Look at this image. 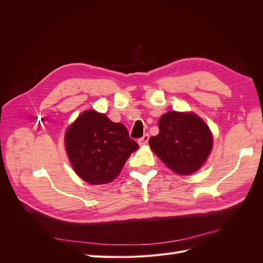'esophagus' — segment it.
<instances>
[{"label":"esophagus","instance_id":"obj_1","mask_svg":"<svg viewBox=\"0 0 263 263\" xmlns=\"http://www.w3.org/2000/svg\"><path fill=\"white\" fill-rule=\"evenodd\" d=\"M148 140H149V135L148 134H145L144 136H142L141 138L138 139V144L140 146H145L146 144H148Z\"/></svg>","mask_w":263,"mask_h":263}]
</instances>
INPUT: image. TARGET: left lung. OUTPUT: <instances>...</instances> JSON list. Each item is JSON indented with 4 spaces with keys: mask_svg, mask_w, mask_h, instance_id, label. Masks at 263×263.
<instances>
[{
    "mask_svg": "<svg viewBox=\"0 0 263 263\" xmlns=\"http://www.w3.org/2000/svg\"><path fill=\"white\" fill-rule=\"evenodd\" d=\"M149 145L168 168L186 176L206 161L213 137L209 126L195 114L171 110L159 119V134L150 137Z\"/></svg>",
    "mask_w": 263,
    "mask_h": 263,
    "instance_id": "8db88e82",
    "label": "left lung"
}]
</instances>
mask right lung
Masks as SVG:
<instances>
[{"label": "right lung", "instance_id": "right-lung-1", "mask_svg": "<svg viewBox=\"0 0 263 263\" xmlns=\"http://www.w3.org/2000/svg\"><path fill=\"white\" fill-rule=\"evenodd\" d=\"M65 141L78 176L97 185L116 179L130 154L139 148L123 124L94 110L78 117L67 130Z\"/></svg>", "mask_w": 263, "mask_h": 263}]
</instances>
